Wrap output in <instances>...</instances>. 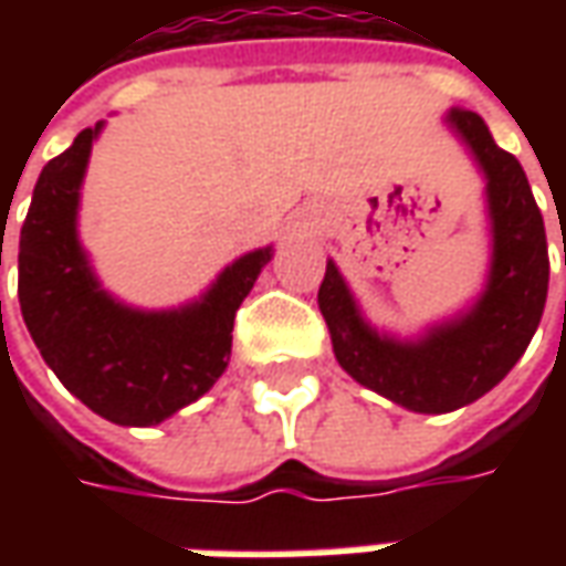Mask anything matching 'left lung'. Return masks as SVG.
I'll return each instance as SVG.
<instances>
[{"instance_id":"8db88e82","label":"left lung","mask_w":566,"mask_h":566,"mask_svg":"<svg viewBox=\"0 0 566 566\" xmlns=\"http://www.w3.org/2000/svg\"><path fill=\"white\" fill-rule=\"evenodd\" d=\"M449 124L485 169L494 223L491 279L473 312L421 343H394L364 324L333 263L318 287L339 367L381 397L427 416L461 409L491 391L534 339L548 294L546 227L522 163L497 148L475 112L451 108Z\"/></svg>"}]
</instances>
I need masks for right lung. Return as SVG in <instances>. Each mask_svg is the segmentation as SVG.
Instances as JSON below:
<instances>
[{"label": "right lung", "instance_id": "right-lung-1", "mask_svg": "<svg viewBox=\"0 0 566 566\" xmlns=\"http://www.w3.org/2000/svg\"><path fill=\"white\" fill-rule=\"evenodd\" d=\"M96 133L99 127L81 129L35 181L20 227V312L44 364L81 403L115 424H160L221 379L235 308L272 251L235 260L202 303L181 312H133L115 303L99 291L75 235L78 187Z\"/></svg>", "mask_w": 566, "mask_h": 566}]
</instances>
